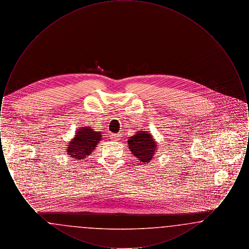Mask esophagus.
I'll return each instance as SVG.
<instances>
[{
    "label": "esophagus",
    "instance_id": "34e87169",
    "mask_svg": "<svg viewBox=\"0 0 249 249\" xmlns=\"http://www.w3.org/2000/svg\"><path fill=\"white\" fill-rule=\"evenodd\" d=\"M120 136H121V133L119 132V133H111L110 134V138L111 139H114V140H119V138H120Z\"/></svg>",
    "mask_w": 249,
    "mask_h": 249
}]
</instances>
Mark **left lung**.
<instances>
[{"label":"left lung","mask_w":249,"mask_h":249,"mask_svg":"<svg viewBox=\"0 0 249 249\" xmlns=\"http://www.w3.org/2000/svg\"><path fill=\"white\" fill-rule=\"evenodd\" d=\"M130 151L142 163H148L156 152L157 143L146 130L139 131L128 140Z\"/></svg>","instance_id":"left-lung-1"}]
</instances>
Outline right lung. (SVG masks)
Returning <instances> with one entry per match:
<instances>
[{
	"mask_svg": "<svg viewBox=\"0 0 249 249\" xmlns=\"http://www.w3.org/2000/svg\"><path fill=\"white\" fill-rule=\"evenodd\" d=\"M101 138L102 133L100 131H95L89 127H82L76 131L75 136L66 147L67 153L76 160H81L93 151Z\"/></svg>",
	"mask_w": 249,
	"mask_h": 249,
	"instance_id": "1",
	"label": "right lung"
}]
</instances>
